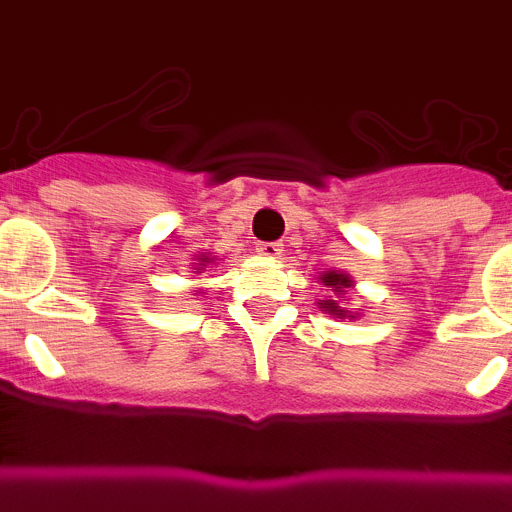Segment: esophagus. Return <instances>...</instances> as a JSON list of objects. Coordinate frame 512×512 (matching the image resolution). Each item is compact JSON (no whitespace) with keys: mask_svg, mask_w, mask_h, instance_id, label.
<instances>
[{"mask_svg":"<svg viewBox=\"0 0 512 512\" xmlns=\"http://www.w3.org/2000/svg\"><path fill=\"white\" fill-rule=\"evenodd\" d=\"M257 252L265 257H280L283 247H280V242H260V245H257Z\"/></svg>","mask_w":512,"mask_h":512,"instance_id":"obj_1","label":"esophagus"}]
</instances>
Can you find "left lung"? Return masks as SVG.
I'll return each mask as SVG.
<instances>
[{
    "label": "left lung",
    "instance_id": "1",
    "mask_svg": "<svg viewBox=\"0 0 512 512\" xmlns=\"http://www.w3.org/2000/svg\"><path fill=\"white\" fill-rule=\"evenodd\" d=\"M323 285H328V288H333V293H336V298H341V295H346V290L351 285V280L343 275V272H326L323 275ZM321 308H326L328 313L336 315V318H341V315H346V310H341V305H338V300H323Z\"/></svg>",
    "mask_w": 512,
    "mask_h": 512
}]
</instances>
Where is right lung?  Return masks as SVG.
Segmentation results:
<instances>
[{
	"label": "right lung",
	"mask_w": 512,
	"mask_h": 512,
	"mask_svg": "<svg viewBox=\"0 0 512 512\" xmlns=\"http://www.w3.org/2000/svg\"><path fill=\"white\" fill-rule=\"evenodd\" d=\"M209 262V257H202V262H199V265H207Z\"/></svg>",
	"instance_id": "1"
}]
</instances>
